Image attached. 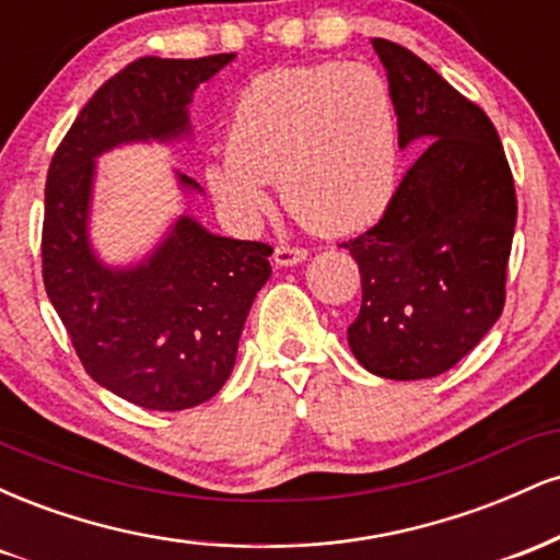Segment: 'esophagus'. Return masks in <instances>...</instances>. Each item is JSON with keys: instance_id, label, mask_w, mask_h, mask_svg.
I'll list each match as a JSON object with an SVG mask.
<instances>
[{"instance_id": "obj_1", "label": "esophagus", "mask_w": 560, "mask_h": 560, "mask_svg": "<svg viewBox=\"0 0 560 560\" xmlns=\"http://www.w3.org/2000/svg\"><path fill=\"white\" fill-rule=\"evenodd\" d=\"M307 258V253L302 247H289V244H281V247L273 249V262L276 266H298Z\"/></svg>"}]
</instances>
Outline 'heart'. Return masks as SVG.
<instances>
[{"label":"heart","mask_w":560,"mask_h":560,"mask_svg":"<svg viewBox=\"0 0 560 560\" xmlns=\"http://www.w3.org/2000/svg\"><path fill=\"white\" fill-rule=\"evenodd\" d=\"M205 182L229 215L255 221L279 182L305 229L337 236L384 215L397 184V115L387 81L363 62L279 68L236 96L226 158Z\"/></svg>","instance_id":"obj_1"}]
</instances>
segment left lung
Here are the masks:
<instances>
[{"label":"left lung","instance_id":"obj_1","mask_svg":"<svg viewBox=\"0 0 560 560\" xmlns=\"http://www.w3.org/2000/svg\"><path fill=\"white\" fill-rule=\"evenodd\" d=\"M400 147L427 144L382 221L339 247L361 268L352 355L384 378H432L481 342L505 305L516 186L492 120L419 55L371 38Z\"/></svg>","mask_w":560,"mask_h":560}]
</instances>
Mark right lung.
<instances>
[{
	"label": "right lung",
	"instance_id": "right-lung-1",
	"mask_svg": "<svg viewBox=\"0 0 560 560\" xmlns=\"http://www.w3.org/2000/svg\"><path fill=\"white\" fill-rule=\"evenodd\" d=\"M234 55L139 57L83 105L44 189L42 276L86 374L147 410H184L226 384L255 294L271 276L262 242L205 231L182 215L133 268H105L86 236L94 160L126 141L189 131L186 105ZM184 189H199L178 173Z\"/></svg>",
	"mask_w": 560,
	"mask_h": 560
}]
</instances>
